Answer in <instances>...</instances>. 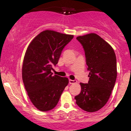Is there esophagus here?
<instances>
[{
    "label": "esophagus",
    "instance_id": "obj_1",
    "mask_svg": "<svg viewBox=\"0 0 131 131\" xmlns=\"http://www.w3.org/2000/svg\"><path fill=\"white\" fill-rule=\"evenodd\" d=\"M77 81L76 80H69V83L70 84H73V83H77Z\"/></svg>",
    "mask_w": 131,
    "mask_h": 131
}]
</instances>
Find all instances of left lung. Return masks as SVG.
Returning <instances> with one entry per match:
<instances>
[{
  "instance_id": "left-lung-1",
  "label": "left lung",
  "mask_w": 131,
  "mask_h": 131,
  "mask_svg": "<svg viewBox=\"0 0 131 131\" xmlns=\"http://www.w3.org/2000/svg\"><path fill=\"white\" fill-rule=\"evenodd\" d=\"M85 51L88 83H80L81 92L75 97L76 103L87 112L102 108L109 100L117 77L116 54L113 48L95 33L78 36Z\"/></svg>"
}]
</instances>
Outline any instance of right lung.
Listing matches in <instances>:
<instances>
[{
  "label": "right lung",
  "mask_w": 131,
  "mask_h": 131,
  "mask_svg": "<svg viewBox=\"0 0 131 131\" xmlns=\"http://www.w3.org/2000/svg\"><path fill=\"white\" fill-rule=\"evenodd\" d=\"M73 38V35L45 30L34 38L26 49L22 79L31 101L40 111L53 109L68 85L67 78L52 76L51 70Z\"/></svg>",
  "instance_id": "obj_1"
}]
</instances>
